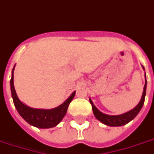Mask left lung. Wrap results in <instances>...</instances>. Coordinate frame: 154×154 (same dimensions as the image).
<instances>
[{"instance_id": "1", "label": "left lung", "mask_w": 154, "mask_h": 154, "mask_svg": "<svg viewBox=\"0 0 154 154\" xmlns=\"http://www.w3.org/2000/svg\"><path fill=\"white\" fill-rule=\"evenodd\" d=\"M143 67V66H142ZM144 68V67H143ZM146 86H147V80H146V74H145V84L144 86V91L142 94V97L140 101V103H138L137 105L135 106V108L131 110H130L128 112L122 113L120 115H108L104 114L103 112H101L99 109L94 106V104L92 102V100L90 99V103L92 106V109H93V112L95 118H97L98 120L101 122L102 123L105 124L107 126H121L126 125L131 121L133 120L134 118L137 116L139 112L140 111L142 107L144 105V99H145V94H146Z\"/></svg>"}]
</instances>
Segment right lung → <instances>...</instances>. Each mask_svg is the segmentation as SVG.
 <instances>
[{"label":"right lung","instance_id":"1","mask_svg":"<svg viewBox=\"0 0 154 154\" xmlns=\"http://www.w3.org/2000/svg\"><path fill=\"white\" fill-rule=\"evenodd\" d=\"M14 67L12 70V77L10 79V89H11V94L13 98L14 103L19 115L28 123L32 126H36L37 128L45 129V128H51L56 126L65 116L68 105L74 98L76 91H74L62 104H60L54 109H42L30 108L22 103L18 98L14 86Z\"/></svg>","mask_w":154,"mask_h":154}]
</instances>
